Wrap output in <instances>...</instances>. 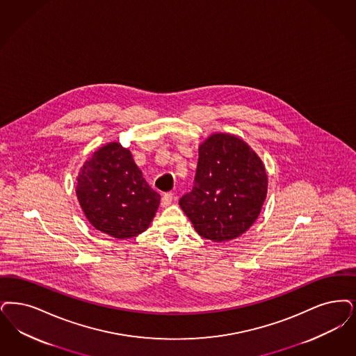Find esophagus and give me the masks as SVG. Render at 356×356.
<instances>
[{
  "label": "esophagus",
  "instance_id": "obj_1",
  "mask_svg": "<svg viewBox=\"0 0 356 356\" xmlns=\"http://www.w3.org/2000/svg\"><path fill=\"white\" fill-rule=\"evenodd\" d=\"M172 199H173V197H172V193H165V195L161 197V207L165 208V207L171 205Z\"/></svg>",
  "mask_w": 356,
  "mask_h": 356
}]
</instances>
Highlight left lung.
<instances>
[{"label": "left lung", "instance_id": "left-lung-1", "mask_svg": "<svg viewBox=\"0 0 356 356\" xmlns=\"http://www.w3.org/2000/svg\"><path fill=\"white\" fill-rule=\"evenodd\" d=\"M266 193L265 164L250 145L216 132L200 144L193 189L179 204L201 237L230 241L254 224Z\"/></svg>", "mask_w": 356, "mask_h": 356}]
</instances>
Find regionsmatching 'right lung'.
Returning a JSON list of instances; mask_svg holds the SVG:
<instances>
[{"mask_svg": "<svg viewBox=\"0 0 356 356\" xmlns=\"http://www.w3.org/2000/svg\"><path fill=\"white\" fill-rule=\"evenodd\" d=\"M75 192L88 222L120 240L147 230L160 204V195L144 180L131 151L116 142L86 160Z\"/></svg>", "mask_w": 356, "mask_h": 356, "instance_id": "add662e5", "label": "right lung"}]
</instances>
